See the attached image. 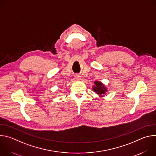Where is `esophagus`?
Here are the masks:
<instances>
[{"instance_id": "obj_1", "label": "esophagus", "mask_w": 156, "mask_h": 156, "mask_svg": "<svg viewBox=\"0 0 156 156\" xmlns=\"http://www.w3.org/2000/svg\"><path fill=\"white\" fill-rule=\"evenodd\" d=\"M75 78L76 80H78L80 79V75H76L75 76Z\"/></svg>"}]
</instances>
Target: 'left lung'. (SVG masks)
<instances>
[{
    "label": "left lung",
    "instance_id": "obj_1",
    "mask_svg": "<svg viewBox=\"0 0 156 156\" xmlns=\"http://www.w3.org/2000/svg\"><path fill=\"white\" fill-rule=\"evenodd\" d=\"M96 86L93 87V90L94 91L99 95L101 96L102 94H104L105 93V91H107L106 89L105 88V87L104 86V85L99 81H95L94 83Z\"/></svg>",
    "mask_w": 156,
    "mask_h": 156
}]
</instances>
